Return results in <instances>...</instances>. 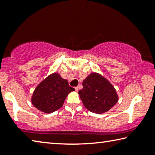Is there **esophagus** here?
Masks as SVG:
<instances>
[{
    "instance_id": "1",
    "label": "esophagus",
    "mask_w": 155,
    "mask_h": 155,
    "mask_svg": "<svg viewBox=\"0 0 155 155\" xmlns=\"http://www.w3.org/2000/svg\"><path fill=\"white\" fill-rule=\"evenodd\" d=\"M74 89H75V91H78V87H75Z\"/></svg>"
}]
</instances>
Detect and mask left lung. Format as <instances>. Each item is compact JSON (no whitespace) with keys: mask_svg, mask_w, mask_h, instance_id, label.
Instances as JSON below:
<instances>
[{"mask_svg":"<svg viewBox=\"0 0 155 155\" xmlns=\"http://www.w3.org/2000/svg\"><path fill=\"white\" fill-rule=\"evenodd\" d=\"M83 89L78 91L84 106L95 114H104L118 101L116 90L101 74L91 73L83 81Z\"/></svg>","mask_w":155,"mask_h":155,"instance_id":"8db88e82","label":"left lung"}]
</instances>
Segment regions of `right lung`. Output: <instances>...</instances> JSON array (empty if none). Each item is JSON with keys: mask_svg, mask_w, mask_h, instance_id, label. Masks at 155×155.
<instances>
[{"mask_svg": "<svg viewBox=\"0 0 155 155\" xmlns=\"http://www.w3.org/2000/svg\"><path fill=\"white\" fill-rule=\"evenodd\" d=\"M74 90L67 80L58 73H52L37 86L31 97V103L40 111L51 114L61 108L68 94Z\"/></svg>", "mask_w": 155, "mask_h": 155, "instance_id": "1", "label": "right lung"}]
</instances>
